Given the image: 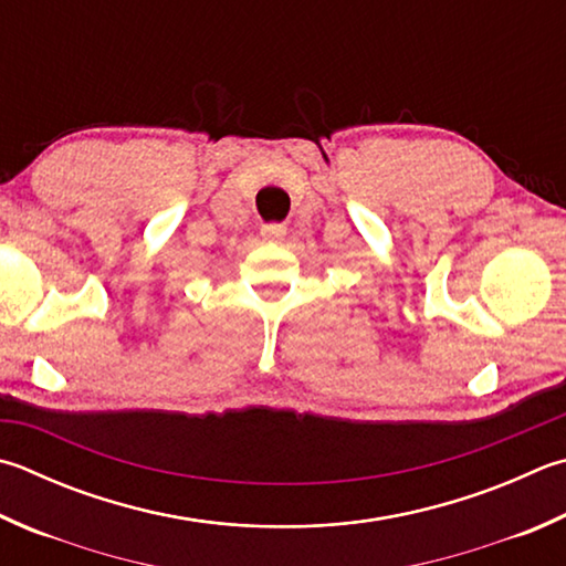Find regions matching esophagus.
Returning a JSON list of instances; mask_svg holds the SVG:
<instances>
[{"label": "esophagus", "instance_id": "esophagus-1", "mask_svg": "<svg viewBox=\"0 0 566 566\" xmlns=\"http://www.w3.org/2000/svg\"><path fill=\"white\" fill-rule=\"evenodd\" d=\"M260 234H262L266 242H282L284 234H286V228H284V224H280V222H270V224H262Z\"/></svg>", "mask_w": 566, "mask_h": 566}]
</instances>
